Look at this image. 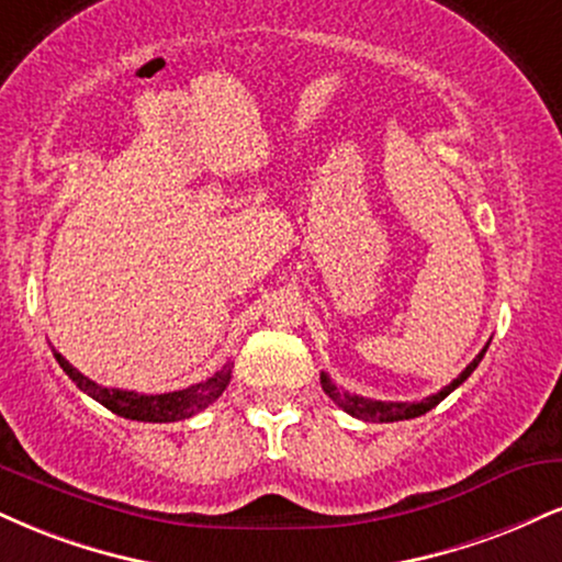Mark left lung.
<instances>
[{
    "mask_svg": "<svg viewBox=\"0 0 562 562\" xmlns=\"http://www.w3.org/2000/svg\"><path fill=\"white\" fill-rule=\"evenodd\" d=\"M486 348L490 346H484V350L482 353H479L474 361L469 363V367H465L461 374L456 376V380H452L448 387H442L439 392H435V395H429V397H424V401H418V403H392V401H371V397H361V395H350V392H346V390H340L337 387V384L329 380V374H324L322 371V390L327 392L329 397H333L335 401V405H340L342 411H346V414H350V416H356V418H361V422H376V424H387V422H405V418H416V416H424L427 414V411H431L435 408V405H439L445 401V397L450 395L452 390L456 387H461V384L469 380L471 374H474V369L479 367V361H482L484 358V353H486Z\"/></svg>",
    "mask_w": 562,
    "mask_h": 562,
    "instance_id": "1",
    "label": "left lung"
}]
</instances>
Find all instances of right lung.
Listing matches in <instances>:
<instances>
[{"instance_id": "right-lung-1", "label": "right lung", "mask_w": 562, "mask_h": 562, "mask_svg": "<svg viewBox=\"0 0 562 562\" xmlns=\"http://www.w3.org/2000/svg\"><path fill=\"white\" fill-rule=\"evenodd\" d=\"M54 358L63 367V371L78 384L86 395H91L93 401L110 408L112 414L131 418V422H151V424H167V422H182V418H191L199 411H204L206 405H212L222 392L227 390L229 376H233V363H225L216 374L209 380L191 384L186 390L165 392V395H140L133 390H117V387H101L93 380H88L86 374L72 367L70 361H65L63 356L54 350Z\"/></svg>"}]
</instances>
